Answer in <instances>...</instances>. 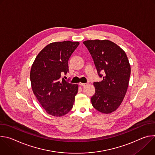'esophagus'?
I'll return each instance as SVG.
<instances>
[{
    "mask_svg": "<svg viewBox=\"0 0 155 155\" xmlns=\"http://www.w3.org/2000/svg\"><path fill=\"white\" fill-rule=\"evenodd\" d=\"M79 84H80V86H86V85L87 84V83H79Z\"/></svg>",
    "mask_w": 155,
    "mask_h": 155,
    "instance_id": "esophagus-1",
    "label": "esophagus"
}]
</instances>
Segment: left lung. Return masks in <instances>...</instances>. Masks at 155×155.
I'll return each instance as SVG.
<instances>
[{"label":"left lung","instance_id":"obj_1","mask_svg":"<svg viewBox=\"0 0 155 155\" xmlns=\"http://www.w3.org/2000/svg\"><path fill=\"white\" fill-rule=\"evenodd\" d=\"M91 54L101 81L94 82L95 94L93 106L104 114L116 110L127 91L130 67L125 52L115 43L107 40L83 41Z\"/></svg>","mask_w":155,"mask_h":155}]
</instances>
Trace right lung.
<instances>
[{
	"instance_id": "obj_1",
	"label": "right lung",
	"mask_w": 155,
	"mask_h": 155,
	"mask_svg": "<svg viewBox=\"0 0 155 155\" xmlns=\"http://www.w3.org/2000/svg\"><path fill=\"white\" fill-rule=\"evenodd\" d=\"M79 44L71 41L51 43L38 54L32 65L30 79L34 94L54 117L67 114L73 107L78 86L61 77L69 72V59Z\"/></svg>"
}]
</instances>
